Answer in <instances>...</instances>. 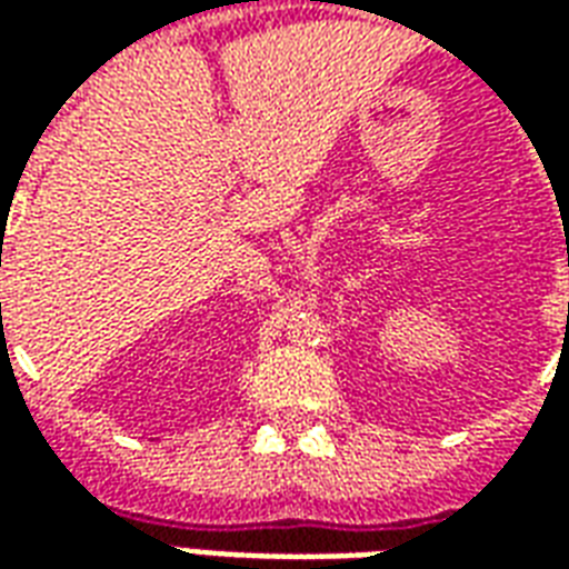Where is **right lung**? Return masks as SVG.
<instances>
[{
  "label": "right lung",
  "instance_id": "right-lung-1",
  "mask_svg": "<svg viewBox=\"0 0 569 569\" xmlns=\"http://www.w3.org/2000/svg\"><path fill=\"white\" fill-rule=\"evenodd\" d=\"M0 308H2V305H0Z\"/></svg>",
  "mask_w": 569,
  "mask_h": 569
}]
</instances>
